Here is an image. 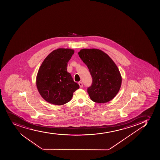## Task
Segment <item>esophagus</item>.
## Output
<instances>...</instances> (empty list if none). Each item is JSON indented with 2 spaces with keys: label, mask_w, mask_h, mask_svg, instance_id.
I'll return each mask as SVG.
<instances>
[{
  "label": "esophagus",
  "mask_w": 160,
  "mask_h": 160,
  "mask_svg": "<svg viewBox=\"0 0 160 160\" xmlns=\"http://www.w3.org/2000/svg\"><path fill=\"white\" fill-rule=\"evenodd\" d=\"M79 86H80V88H82L83 83H82V82H79Z\"/></svg>",
  "instance_id": "34e87169"
}]
</instances>
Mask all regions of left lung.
<instances>
[{
  "mask_svg": "<svg viewBox=\"0 0 160 160\" xmlns=\"http://www.w3.org/2000/svg\"><path fill=\"white\" fill-rule=\"evenodd\" d=\"M79 56L89 70L92 83L88 93L93 102L106 103L120 90L122 78L115 63L107 54L96 48H83Z\"/></svg>",
  "mask_w": 160,
  "mask_h": 160,
  "instance_id": "obj_1",
  "label": "left lung"
}]
</instances>
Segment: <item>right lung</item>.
I'll return each mask as SVG.
<instances>
[{"mask_svg": "<svg viewBox=\"0 0 160 160\" xmlns=\"http://www.w3.org/2000/svg\"><path fill=\"white\" fill-rule=\"evenodd\" d=\"M74 53L71 48H58L50 53L40 66L36 87L42 97L49 103L58 106L67 103L79 88L67 71L68 62Z\"/></svg>", "mask_w": 160, "mask_h": 160, "instance_id": "obj_1", "label": "right lung"}]
</instances>
